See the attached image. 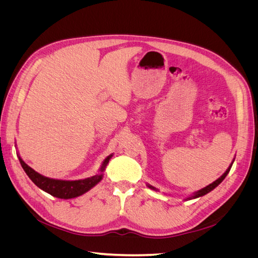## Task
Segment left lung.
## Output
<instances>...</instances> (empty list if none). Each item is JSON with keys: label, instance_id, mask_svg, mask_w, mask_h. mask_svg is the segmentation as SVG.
I'll list each match as a JSON object with an SVG mask.
<instances>
[{"label": "left lung", "instance_id": "obj_1", "mask_svg": "<svg viewBox=\"0 0 258 258\" xmlns=\"http://www.w3.org/2000/svg\"><path fill=\"white\" fill-rule=\"evenodd\" d=\"M233 161H235V158L232 159V161H231V163L229 165V167L227 168V170L225 171V172L218 177L217 179H215V181L213 182V183H211V184H209L208 186H206V187H204V188H201V189H199V190H197V191H195V192H192L191 195H189L188 197L187 198H185V200H191V199H196V198H199V197H202V196H205V195H207V194H209L210 191H212L215 187H217L218 185H220L223 181H224V178L227 176V174L229 173V171H230V169H231V167H232V163H233ZM146 186L148 187V188H151V189H153V190H156V191H159L157 188H156V187H154V186H152V185H150V184H146Z\"/></svg>", "mask_w": 258, "mask_h": 258}]
</instances>
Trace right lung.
I'll return each instance as SVG.
<instances>
[{"instance_id":"right-lung-1","label":"right lung","mask_w":258,"mask_h":258,"mask_svg":"<svg viewBox=\"0 0 258 258\" xmlns=\"http://www.w3.org/2000/svg\"><path fill=\"white\" fill-rule=\"evenodd\" d=\"M113 155L114 154L108 155L103 160V162L101 163L99 172L96 175L87 178L75 179V181H67V179H57L44 176L36 172V171L33 170L30 166H28L27 163L22 160L19 154L17 156L22 169L25 170V172L30 177L31 181H32L38 188H41L42 190L51 195L53 197H57L60 199H72L82 196L85 192L89 191L92 187H95L101 179L103 178V174L107 163L110 162Z\"/></svg>"}]
</instances>
